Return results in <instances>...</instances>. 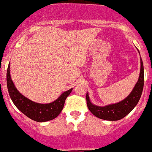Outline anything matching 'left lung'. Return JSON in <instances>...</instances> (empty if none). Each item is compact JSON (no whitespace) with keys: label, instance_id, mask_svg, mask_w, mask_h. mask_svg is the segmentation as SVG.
I'll use <instances>...</instances> for the list:
<instances>
[{"label":"left lung","instance_id":"1","mask_svg":"<svg viewBox=\"0 0 152 152\" xmlns=\"http://www.w3.org/2000/svg\"><path fill=\"white\" fill-rule=\"evenodd\" d=\"M140 73L138 81L127 98L120 102L104 107L93 104L89 100V94L86 93V103L90 112L96 117L108 121H117L122 119L131 112L140 101L144 86V69L142 60L140 57Z\"/></svg>","mask_w":152,"mask_h":152}]
</instances>
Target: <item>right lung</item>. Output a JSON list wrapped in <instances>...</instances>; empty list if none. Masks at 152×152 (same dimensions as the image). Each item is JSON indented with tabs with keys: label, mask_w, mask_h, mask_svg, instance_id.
Wrapping results in <instances>:
<instances>
[{
	"label": "right lung",
	"mask_w": 152,
	"mask_h": 152,
	"mask_svg": "<svg viewBox=\"0 0 152 152\" xmlns=\"http://www.w3.org/2000/svg\"><path fill=\"white\" fill-rule=\"evenodd\" d=\"M7 83L10 96L15 107L28 118L38 122H47L55 118L61 113L66 98L72 91V89H70L64 92L51 103L39 104L33 102L21 95L15 88L10 76V65L8 66L7 72Z\"/></svg>",
	"instance_id": "right-lung-1"
}]
</instances>
